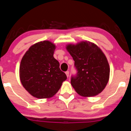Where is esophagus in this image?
Wrapping results in <instances>:
<instances>
[{
	"label": "esophagus",
	"mask_w": 131,
	"mask_h": 131,
	"mask_svg": "<svg viewBox=\"0 0 131 131\" xmlns=\"http://www.w3.org/2000/svg\"><path fill=\"white\" fill-rule=\"evenodd\" d=\"M66 76H67V78H69V71H66Z\"/></svg>",
	"instance_id": "esophagus-1"
}]
</instances>
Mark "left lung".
Masks as SVG:
<instances>
[{
    "instance_id": "left-lung-1",
    "label": "left lung",
    "mask_w": 131,
    "mask_h": 131,
    "mask_svg": "<svg viewBox=\"0 0 131 131\" xmlns=\"http://www.w3.org/2000/svg\"><path fill=\"white\" fill-rule=\"evenodd\" d=\"M66 49L74 61L78 73L71 78V84L80 95H97L106 86L110 66L104 53L97 45L89 41L69 44Z\"/></svg>"
}]
</instances>
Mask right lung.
<instances>
[{
	"mask_svg": "<svg viewBox=\"0 0 131 131\" xmlns=\"http://www.w3.org/2000/svg\"><path fill=\"white\" fill-rule=\"evenodd\" d=\"M56 46L49 40L30 46L21 60L19 78L28 92L39 99L49 98L58 92L67 76L53 57Z\"/></svg>",
	"mask_w": 131,
	"mask_h": 131,
	"instance_id": "obj_1",
	"label": "right lung"
}]
</instances>
